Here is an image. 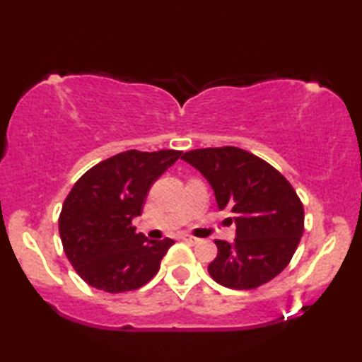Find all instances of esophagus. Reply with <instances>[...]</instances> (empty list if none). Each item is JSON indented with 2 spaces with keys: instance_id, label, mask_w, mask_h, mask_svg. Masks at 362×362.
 <instances>
[{
  "instance_id": "esophagus-1",
  "label": "esophagus",
  "mask_w": 362,
  "mask_h": 362,
  "mask_svg": "<svg viewBox=\"0 0 362 362\" xmlns=\"http://www.w3.org/2000/svg\"><path fill=\"white\" fill-rule=\"evenodd\" d=\"M181 239L186 242V244H191V245H197L201 242V239H197V237H194V235H189V234H185V235H181Z\"/></svg>"
}]
</instances>
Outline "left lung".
I'll list each match as a JSON object with an SVG mask.
<instances>
[{"instance_id": "8db88e82", "label": "left lung", "mask_w": 362, "mask_h": 362, "mask_svg": "<svg viewBox=\"0 0 362 362\" xmlns=\"http://www.w3.org/2000/svg\"><path fill=\"white\" fill-rule=\"evenodd\" d=\"M214 189L219 209L234 214L235 240H214L207 270L217 284L252 290L290 264L303 235L305 212L288 180L274 166L235 146L201 148L181 156Z\"/></svg>"}]
</instances>
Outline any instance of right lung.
Instances as JSON below:
<instances>
[{"label": "right lung", "instance_id": "obj_1", "mask_svg": "<svg viewBox=\"0 0 362 362\" xmlns=\"http://www.w3.org/2000/svg\"><path fill=\"white\" fill-rule=\"evenodd\" d=\"M181 151L128 150L90 168L69 192L59 216V234L69 262L83 281L108 293L148 284L158 274L173 239L136 234L153 182Z\"/></svg>", "mask_w": 362, "mask_h": 362}]
</instances>
